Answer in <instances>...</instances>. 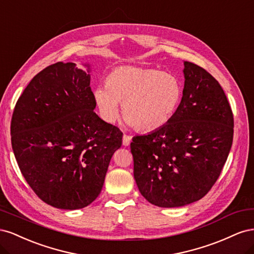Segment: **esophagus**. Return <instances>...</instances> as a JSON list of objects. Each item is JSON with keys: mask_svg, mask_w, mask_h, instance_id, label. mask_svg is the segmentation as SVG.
Returning a JSON list of instances; mask_svg holds the SVG:
<instances>
[{"mask_svg": "<svg viewBox=\"0 0 254 254\" xmlns=\"http://www.w3.org/2000/svg\"><path fill=\"white\" fill-rule=\"evenodd\" d=\"M131 139L132 137L128 135V134H124V136H123V145L124 146H129L130 143H131Z\"/></svg>", "mask_w": 254, "mask_h": 254, "instance_id": "obj_1", "label": "esophagus"}]
</instances>
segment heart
I'll return each instance as SVG.
<instances>
[{
	"label": "heart",
	"instance_id": "heart-1",
	"mask_svg": "<svg viewBox=\"0 0 254 254\" xmlns=\"http://www.w3.org/2000/svg\"><path fill=\"white\" fill-rule=\"evenodd\" d=\"M182 97L181 82L171 72L121 65L105 78V87L93 92L101 117L113 123L120 117V105L128 124L141 132L155 131L170 122Z\"/></svg>",
	"mask_w": 254,
	"mask_h": 254
}]
</instances>
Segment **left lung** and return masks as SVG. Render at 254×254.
Returning <instances> with one entry per match:
<instances>
[{"label":"left lung","mask_w":254,"mask_h":254,"mask_svg":"<svg viewBox=\"0 0 254 254\" xmlns=\"http://www.w3.org/2000/svg\"><path fill=\"white\" fill-rule=\"evenodd\" d=\"M183 73V95L173 119L130 144L140 193L161 207L187 205L205 196L233 141V113L219 82L189 61Z\"/></svg>","instance_id":"1"}]
</instances>
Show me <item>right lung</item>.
<instances>
[{"instance_id":"obj_1","label":"right lung","mask_w":254,"mask_h":254,"mask_svg":"<svg viewBox=\"0 0 254 254\" xmlns=\"http://www.w3.org/2000/svg\"><path fill=\"white\" fill-rule=\"evenodd\" d=\"M89 71L73 63L49 65L30 80L12 113L20 171L35 194L58 209L93 202L122 146L121 130L94 112Z\"/></svg>"}]
</instances>
